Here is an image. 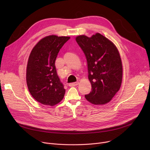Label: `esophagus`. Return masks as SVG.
<instances>
[{"mask_svg":"<svg viewBox=\"0 0 150 150\" xmlns=\"http://www.w3.org/2000/svg\"><path fill=\"white\" fill-rule=\"evenodd\" d=\"M78 84H79V82H75V83H69V86H70V87H73V86H77Z\"/></svg>","mask_w":150,"mask_h":150,"instance_id":"1","label":"esophagus"}]
</instances>
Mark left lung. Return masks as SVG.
Instances as JSON below:
<instances>
[{"instance_id":"8db88e82","label":"left lung","mask_w":150,"mask_h":150,"mask_svg":"<svg viewBox=\"0 0 150 150\" xmlns=\"http://www.w3.org/2000/svg\"><path fill=\"white\" fill-rule=\"evenodd\" d=\"M75 39L87 60L92 86L86 99L96 105L108 103L122 84L123 69L119 51L113 42L98 33L91 38L78 36Z\"/></svg>"}]
</instances>
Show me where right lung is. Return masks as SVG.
<instances>
[{"label":"right lung","mask_w":150,"mask_h":150,"mask_svg":"<svg viewBox=\"0 0 150 150\" xmlns=\"http://www.w3.org/2000/svg\"><path fill=\"white\" fill-rule=\"evenodd\" d=\"M68 36L50 35L41 39L28 60L26 80L32 97L39 103L53 106L62 100L66 90L55 67V60Z\"/></svg>","instance_id":"right-lung-1"}]
</instances>
